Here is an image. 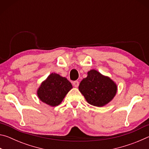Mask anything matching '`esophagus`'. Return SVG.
Instances as JSON below:
<instances>
[{"label":"esophagus","mask_w":149,"mask_h":149,"mask_svg":"<svg viewBox=\"0 0 149 149\" xmlns=\"http://www.w3.org/2000/svg\"><path fill=\"white\" fill-rule=\"evenodd\" d=\"M79 83L78 81H74L73 82V85H74L75 87H77L78 86H79Z\"/></svg>","instance_id":"34e87169"}]
</instances>
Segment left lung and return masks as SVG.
Instances as JSON below:
<instances>
[{
	"mask_svg": "<svg viewBox=\"0 0 149 149\" xmlns=\"http://www.w3.org/2000/svg\"><path fill=\"white\" fill-rule=\"evenodd\" d=\"M79 90L89 104L101 107L113 99L116 94L117 85L110 77L91 70L81 81Z\"/></svg>",
	"mask_w": 149,
	"mask_h": 149,
	"instance_id": "obj_1",
	"label": "left lung"
}]
</instances>
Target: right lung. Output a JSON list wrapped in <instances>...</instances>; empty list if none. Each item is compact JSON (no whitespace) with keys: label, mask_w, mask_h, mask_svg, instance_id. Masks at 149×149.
<instances>
[{"label":"right lung","mask_w":149,"mask_h":149,"mask_svg":"<svg viewBox=\"0 0 149 149\" xmlns=\"http://www.w3.org/2000/svg\"><path fill=\"white\" fill-rule=\"evenodd\" d=\"M72 85L65 77L52 73L42 83L37 90V95L42 102L51 107L59 105Z\"/></svg>","instance_id":"add662e5"}]
</instances>
